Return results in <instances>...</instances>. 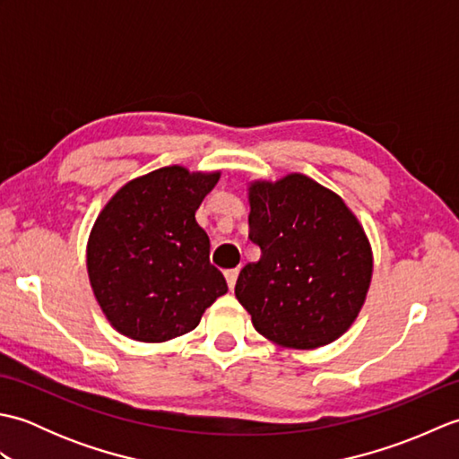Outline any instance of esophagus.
Masks as SVG:
<instances>
[{
    "label": "esophagus",
    "mask_w": 459,
    "mask_h": 459,
    "mask_svg": "<svg viewBox=\"0 0 459 459\" xmlns=\"http://www.w3.org/2000/svg\"><path fill=\"white\" fill-rule=\"evenodd\" d=\"M224 278H227V284H229V288L232 290V288H235V284H237V278H238V270H237V268H232V270H227V272H224Z\"/></svg>",
    "instance_id": "esophagus-1"
}]
</instances>
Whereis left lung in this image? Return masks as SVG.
<instances>
[{
    "label": "left lung",
    "mask_w": 459,
    "mask_h": 459,
    "mask_svg": "<svg viewBox=\"0 0 459 459\" xmlns=\"http://www.w3.org/2000/svg\"><path fill=\"white\" fill-rule=\"evenodd\" d=\"M248 238L260 260L240 270L235 296L272 343L317 349L353 325L373 278L363 224L337 193L307 175L248 183Z\"/></svg>",
    "instance_id": "8db88e82"
}]
</instances>
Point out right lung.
I'll return each instance as SVG.
<instances>
[{
	"label": "right lung",
	"instance_id": "right-lung-1",
	"mask_svg": "<svg viewBox=\"0 0 459 459\" xmlns=\"http://www.w3.org/2000/svg\"><path fill=\"white\" fill-rule=\"evenodd\" d=\"M219 179L221 171L160 168L126 183L99 212L86 270L118 333L142 343L181 337L229 291L209 262L207 232L195 221Z\"/></svg>",
	"mask_w": 459,
	"mask_h": 459
}]
</instances>
